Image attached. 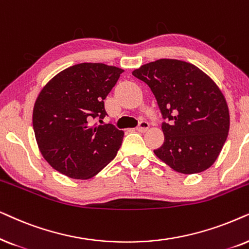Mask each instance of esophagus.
<instances>
[{
	"label": "esophagus",
	"instance_id": "esophagus-1",
	"mask_svg": "<svg viewBox=\"0 0 249 249\" xmlns=\"http://www.w3.org/2000/svg\"><path fill=\"white\" fill-rule=\"evenodd\" d=\"M137 130L139 132H141V133H145L149 130V124L147 122H141L140 125L137 127Z\"/></svg>",
	"mask_w": 249,
	"mask_h": 249
}]
</instances>
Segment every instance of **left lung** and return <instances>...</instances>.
Here are the masks:
<instances>
[{
  "instance_id": "8db88e82",
  "label": "left lung",
  "mask_w": 249,
  "mask_h": 249,
  "mask_svg": "<svg viewBox=\"0 0 249 249\" xmlns=\"http://www.w3.org/2000/svg\"><path fill=\"white\" fill-rule=\"evenodd\" d=\"M144 82L164 118L165 141L155 155L174 171L196 174L215 163L227 141L230 115L216 83L190 62L159 59L132 71Z\"/></svg>"
}]
</instances>
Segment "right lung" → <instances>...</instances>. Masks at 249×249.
I'll return each mask as SVG.
<instances>
[{
  "instance_id": "obj_1",
  "label": "right lung",
  "mask_w": 249,
  "mask_h": 249,
  "mask_svg": "<svg viewBox=\"0 0 249 249\" xmlns=\"http://www.w3.org/2000/svg\"><path fill=\"white\" fill-rule=\"evenodd\" d=\"M123 69L83 62L52 77L39 92L33 109V127L38 149L55 171L76 180H88L110 163L121 148L124 132L104 119V100Z\"/></svg>"
}]
</instances>
